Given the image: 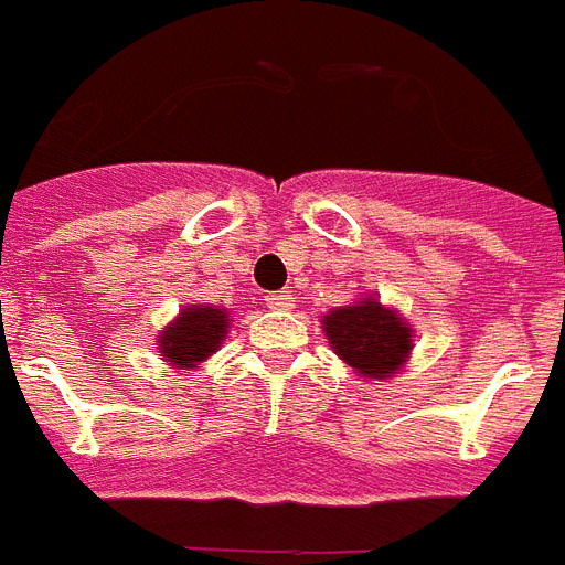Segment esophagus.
<instances>
[{"instance_id": "34e87169", "label": "esophagus", "mask_w": 565, "mask_h": 565, "mask_svg": "<svg viewBox=\"0 0 565 565\" xmlns=\"http://www.w3.org/2000/svg\"><path fill=\"white\" fill-rule=\"evenodd\" d=\"M264 301H267L269 310H290V307H292L290 292H269V296L264 298Z\"/></svg>"}]
</instances>
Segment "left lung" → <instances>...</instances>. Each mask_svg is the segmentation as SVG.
I'll return each mask as SVG.
<instances>
[{
    "instance_id": "obj_1",
    "label": "left lung",
    "mask_w": 565,
    "mask_h": 565,
    "mask_svg": "<svg viewBox=\"0 0 565 565\" xmlns=\"http://www.w3.org/2000/svg\"><path fill=\"white\" fill-rule=\"evenodd\" d=\"M330 348L362 380L386 383L406 369L415 348L409 319L383 305L377 296H362L322 316Z\"/></svg>"
}]
</instances>
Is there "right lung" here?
Returning <instances> with one entry per match:
<instances>
[{
    "instance_id": "right-lung-1",
    "label": "right lung",
    "mask_w": 565,
    "mask_h": 565,
    "mask_svg": "<svg viewBox=\"0 0 565 565\" xmlns=\"http://www.w3.org/2000/svg\"><path fill=\"white\" fill-rule=\"evenodd\" d=\"M228 310L214 305H185L177 319L159 330V360L168 362L171 369L194 371L203 365L211 354H217L223 339L228 333Z\"/></svg>"
}]
</instances>
